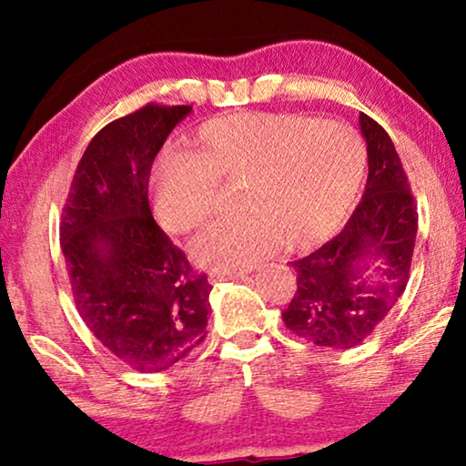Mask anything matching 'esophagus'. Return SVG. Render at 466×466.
I'll return each instance as SVG.
<instances>
[{
	"instance_id": "obj_1",
	"label": "esophagus",
	"mask_w": 466,
	"mask_h": 466,
	"mask_svg": "<svg viewBox=\"0 0 466 466\" xmlns=\"http://www.w3.org/2000/svg\"><path fill=\"white\" fill-rule=\"evenodd\" d=\"M244 278V271H212L209 273V282H222V279H239Z\"/></svg>"
}]
</instances>
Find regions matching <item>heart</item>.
I'll list each match as a JSON object with an SVG mask.
<instances>
[{
    "instance_id": "obj_1",
    "label": "heart",
    "mask_w": 466,
    "mask_h": 466,
    "mask_svg": "<svg viewBox=\"0 0 466 466\" xmlns=\"http://www.w3.org/2000/svg\"><path fill=\"white\" fill-rule=\"evenodd\" d=\"M365 165L360 136L339 120L228 114L201 127L197 155L163 152L150 188L161 225L190 233L212 214L218 180H244L246 214L212 222L190 244L199 265L241 271L279 244L308 250L329 239L359 195Z\"/></svg>"
}]
</instances>
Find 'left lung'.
<instances>
[{
    "instance_id": "8db88e82",
    "label": "left lung",
    "mask_w": 466,
    "mask_h": 466,
    "mask_svg": "<svg viewBox=\"0 0 466 466\" xmlns=\"http://www.w3.org/2000/svg\"><path fill=\"white\" fill-rule=\"evenodd\" d=\"M360 131L369 157L365 195L339 235L290 263L297 292L282 320L322 348L350 350L380 327L403 295L416 246L418 212L397 148L384 127L362 112ZM369 264L380 271L378 283L366 282Z\"/></svg>"
}]
</instances>
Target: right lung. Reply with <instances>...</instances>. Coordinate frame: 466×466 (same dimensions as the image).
Instances as JSON below:
<instances>
[{
    "mask_svg": "<svg viewBox=\"0 0 466 466\" xmlns=\"http://www.w3.org/2000/svg\"><path fill=\"white\" fill-rule=\"evenodd\" d=\"M190 106L148 104L86 146L61 214L74 303L91 333L142 373L165 371L206 339V273L152 218V161Z\"/></svg>",
    "mask_w": 466,
    "mask_h": 466,
    "instance_id": "right-lung-1",
    "label": "right lung"
}]
</instances>
